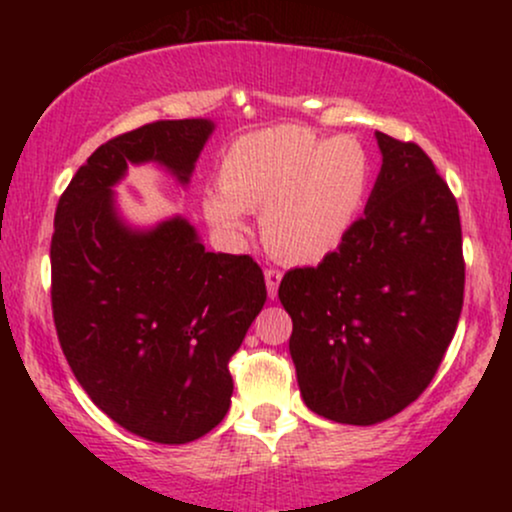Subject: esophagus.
Returning a JSON list of instances; mask_svg holds the SVG:
<instances>
[{
	"label": "esophagus",
	"instance_id": "1",
	"mask_svg": "<svg viewBox=\"0 0 512 512\" xmlns=\"http://www.w3.org/2000/svg\"><path fill=\"white\" fill-rule=\"evenodd\" d=\"M264 279H267V293L269 298L276 296V291H279V281H281V272L274 267H267L264 269Z\"/></svg>",
	"mask_w": 512,
	"mask_h": 512
}]
</instances>
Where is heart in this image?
Segmentation results:
<instances>
[{
  "instance_id": "obj_1",
  "label": "heart",
  "mask_w": 512,
  "mask_h": 512,
  "mask_svg": "<svg viewBox=\"0 0 512 512\" xmlns=\"http://www.w3.org/2000/svg\"><path fill=\"white\" fill-rule=\"evenodd\" d=\"M221 185L204 190L202 209L226 233L245 228V211H262V236L279 257L317 262L356 226L373 185V158L354 137L325 139L281 125L240 137L226 149Z\"/></svg>"
}]
</instances>
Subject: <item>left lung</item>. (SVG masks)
I'll return each instance as SVG.
<instances>
[{"instance_id": "1", "label": "left lung", "mask_w": 512, "mask_h": 512, "mask_svg": "<svg viewBox=\"0 0 512 512\" xmlns=\"http://www.w3.org/2000/svg\"><path fill=\"white\" fill-rule=\"evenodd\" d=\"M383 168L366 211L317 267L289 269L279 298L303 402L370 426L431 385L464 301L457 199L414 142L375 132Z\"/></svg>"}]
</instances>
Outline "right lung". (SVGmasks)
<instances>
[{
	"label": "right lung",
	"instance_id": "add662e5",
	"mask_svg": "<svg viewBox=\"0 0 512 512\" xmlns=\"http://www.w3.org/2000/svg\"><path fill=\"white\" fill-rule=\"evenodd\" d=\"M209 120H156L98 146L62 192L50 243L52 317L86 395L134 436L182 445L231 407L228 363L267 301L250 255L209 252L185 219L132 231L113 185L127 163L190 180Z\"/></svg>",
	"mask_w": 512,
	"mask_h": 512
}]
</instances>
